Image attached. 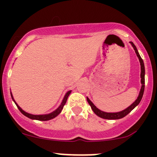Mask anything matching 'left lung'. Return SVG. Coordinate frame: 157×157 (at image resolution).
Masks as SVG:
<instances>
[{
    "label": "left lung",
    "instance_id": "8db88e82",
    "mask_svg": "<svg viewBox=\"0 0 157 157\" xmlns=\"http://www.w3.org/2000/svg\"><path fill=\"white\" fill-rule=\"evenodd\" d=\"M130 43L131 44V45H132V47L134 48V51H135L136 55H137V58H139V61H140V78H141V80H140V81H141L142 86H141V88H140V93H139V96H138V97H137V99H136V100L134 101V102H133V103L131 104L129 107H128L127 109H125L124 110L121 111V112H114V113H112V112H102V111L99 110V109L96 108V105H95L94 104H93V102L90 100V99H89L88 97H86L88 103L90 104V105L91 106V109H93V112H94L96 115H98V116L100 117V118H104V119H111V120L112 119H120V118H124V116H126L128 113H130V112H131L133 109L135 108V107L137 106L139 103H140V100H141L142 97H143L144 92V84H145L144 64L143 59H142L141 57H140V54L138 53V51H137V48H136L135 45H134V44L132 42H130Z\"/></svg>",
    "mask_w": 157,
    "mask_h": 157
}]
</instances>
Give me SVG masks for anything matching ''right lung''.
Instances as JSON below:
<instances>
[{
  "mask_svg": "<svg viewBox=\"0 0 157 157\" xmlns=\"http://www.w3.org/2000/svg\"><path fill=\"white\" fill-rule=\"evenodd\" d=\"M71 93V91L70 90V91H68L67 93H66L65 96H64V99H63L62 102H61V104L60 105V106L58 107V108L56 110L54 111V112H52V113L47 114V115H32V114L27 113V112H26L25 111H23V109H22L20 106H19L18 105H17V103L15 102V100L13 99V96H12V93H10V94H11V97H12L13 100L14 101L15 104L17 105V108H18L19 110L20 111V112H21L23 115H24L25 116L28 117V118H31V119L39 120V121H48V120L52 119V118H55L56 116H58V115H59L60 113H61V110H62L63 108H64V105H65L66 102H67V97H68L70 93Z\"/></svg>",
  "mask_w": 157,
  "mask_h": 157,
  "instance_id": "1",
  "label": "right lung"
}]
</instances>
